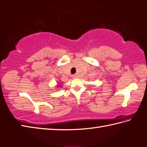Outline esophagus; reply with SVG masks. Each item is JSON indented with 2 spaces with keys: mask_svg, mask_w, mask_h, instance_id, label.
I'll list each match as a JSON object with an SVG mask.
<instances>
[{
  "mask_svg": "<svg viewBox=\"0 0 147 147\" xmlns=\"http://www.w3.org/2000/svg\"><path fill=\"white\" fill-rule=\"evenodd\" d=\"M73 78H77V77H78V75H77V74H74V75H73Z\"/></svg>",
  "mask_w": 147,
  "mask_h": 147,
  "instance_id": "esophagus-1",
  "label": "esophagus"
}]
</instances>
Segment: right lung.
I'll list each match as a JSON object with an SVG mask.
<instances>
[{
	"instance_id": "add662e5",
	"label": "right lung",
	"mask_w": 147,
	"mask_h": 147,
	"mask_svg": "<svg viewBox=\"0 0 147 147\" xmlns=\"http://www.w3.org/2000/svg\"><path fill=\"white\" fill-rule=\"evenodd\" d=\"M56 87H57V88H59V87H62V85L59 82H57V85H56Z\"/></svg>"
}]
</instances>
